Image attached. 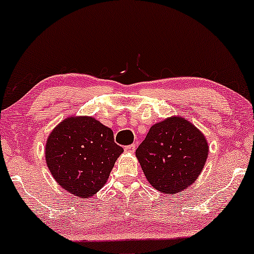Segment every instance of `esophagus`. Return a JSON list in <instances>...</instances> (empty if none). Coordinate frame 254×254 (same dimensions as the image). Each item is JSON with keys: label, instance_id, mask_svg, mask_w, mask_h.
Listing matches in <instances>:
<instances>
[{"label": "esophagus", "instance_id": "obj_1", "mask_svg": "<svg viewBox=\"0 0 254 254\" xmlns=\"http://www.w3.org/2000/svg\"><path fill=\"white\" fill-rule=\"evenodd\" d=\"M135 150H136V146L135 144H129V146L125 147V151L126 153H134Z\"/></svg>", "mask_w": 254, "mask_h": 254}]
</instances>
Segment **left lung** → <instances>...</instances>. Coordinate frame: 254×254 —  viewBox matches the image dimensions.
I'll return each instance as SVG.
<instances>
[{
	"instance_id": "left-lung-1",
	"label": "left lung",
	"mask_w": 254,
	"mask_h": 254,
	"mask_svg": "<svg viewBox=\"0 0 254 254\" xmlns=\"http://www.w3.org/2000/svg\"><path fill=\"white\" fill-rule=\"evenodd\" d=\"M205 136L189 121L168 118L150 127L135 155L149 183L164 193L188 189L205 164Z\"/></svg>"
}]
</instances>
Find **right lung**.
<instances>
[{
	"instance_id": "add662e5",
	"label": "right lung",
	"mask_w": 254,
	"mask_h": 254,
	"mask_svg": "<svg viewBox=\"0 0 254 254\" xmlns=\"http://www.w3.org/2000/svg\"><path fill=\"white\" fill-rule=\"evenodd\" d=\"M124 149L113 130L92 117H70L49 135L45 160L63 189L88 198L106 183Z\"/></svg>"
}]
</instances>
